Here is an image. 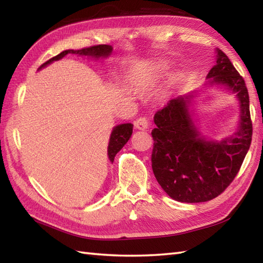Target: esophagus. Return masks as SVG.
Returning <instances> with one entry per match:
<instances>
[{"label":"esophagus","mask_w":263,"mask_h":263,"mask_svg":"<svg viewBox=\"0 0 263 263\" xmlns=\"http://www.w3.org/2000/svg\"><path fill=\"white\" fill-rule=\"evenodd\" d=\"M135 125L137 128H139V130H146V128L149 127L150 122L147 117H139V119L136 121Z\"/></svg>","instance_id":"1"}]
</instances>
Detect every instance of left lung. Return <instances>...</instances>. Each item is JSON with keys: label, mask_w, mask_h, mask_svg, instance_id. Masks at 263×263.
Returning a JSON list of instances; mask_svg holds the SVG:
<instances>
[{"label": "left lung", "mask_w": 263, "mask_h": 263, "mask_svg": "<svg viewBox=\"0 0 263 263\" xmlns=\"http://www.w3.org/2000/svg\"><path fill=\"white\" fill-rule=\"evenodd\" d=\"M208 78L210 83L226 85L237 95L241 124L235 137L221 142L201 139L187 111L191 96L170 100L154 116L157 125L152 131L154 174L164 191L180 202H204L224 192L239 172L252 141L247 85L220 49Z\"/></svg>", "instance_id": "8db88e82"}]
</instances>
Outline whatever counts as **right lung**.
Instances as JSON below:
<instances>
[{
  "label": "right lung",
  "instance_id": "add662e5",
  "mask_svg": "<svg viewBox=\"0 0 263 263\" xmlns=\"http://www.w3.org/2000/svg\"><path fill=\"white\" fill-rule=\"evenodd\" d=\"M111 49L113 48H111V46L109 45H95V46H89V47L78 49V51H74V49H68V51L60 53L59 55H57V57L46 61L45 63H43L41 65V68L39 69H42L43 66H46L47 64L52 63L53 61H58L60 59H62L66 54H79V55H86V57L100 58V57H108L111 52ZM132 131H133V124H131V123H125V124H121L114 127V130L111 132V136L109 139V144H108V150H107L110 161H114L116 154L120 152V150L123 148V146H124V144L128 141V139L131 138Z\"/></svg>",
  "mask_w": 263,
  "mask_h": 263
}]
</instances>
